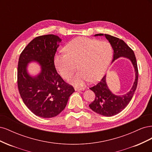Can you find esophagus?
Returning <instances> with one entry per match:
<instances>
[{
  "label": "esophagus",
  "instance_id": "1",
  "mask_svg": "<svg viewBox=\"0 0 152 152\" xmlns=\"http://www.w3.org/2000/svg\"><path fill=\"white\" fill-rule=\"evenodd\" d=\"M85 89L84 88V87H75V91H84Z\"/></svg>",
  "mask_w": 152,
  "mask_h": 152
}]
</instances>
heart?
<instances>
[{"instance_id": "b5f03b06", "label": "heart", "mask_w": 152, "mask_h": 152, "mask_svg": "<svg viewBox=\"0 0 152 152\" xmlns=\"http://www.w3.org/2000/svg\"><path fill=\"white\" fill-rule=\"evenodd\" d=\"M66 53L57 54L54 65L65 79L80 69L70 79L72 83L82 86L89 80L94 82L104 74L111 62L112 48L106 41H98L85 37H78L69 42L65 48Z\"/></svg>"}]
</instances>
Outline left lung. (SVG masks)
Instances as JSON below:
<instances>
[{"label": "left lung", "mask_w": 152, "mask_h": 152, "mask_svg": "<svg viewBox=\"0 0 152 152\" xmlns=\"http://www.w3.org/2000/svg\"><path fill=\"white\" fill-rule=\"evenodd\" d=\"M109 41L113 49V57L112 61L117 59L124 57L131 61L135 71V80L131 90L127 93L121 96L113 94L107 84L106 75L98 83L90 88L95 94V99L89 107L94 112L102 115L111 117L122 112L129 103L136 89L138 79V69L134 53L128 46L124 40L115 37L108 34H99L94 36H103Z\"/></svg>", "instance_id": "8db88e82"}]
</instances>
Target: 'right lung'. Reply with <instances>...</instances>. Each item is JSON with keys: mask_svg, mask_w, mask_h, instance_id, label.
I'll list each match as a JSON object with an SVG mask.
<instances>
[{"mask_svg": "<svg viewBox=\"0 0 152 152\" xmlns=\"http://www.w3.org/2000/svg\"><path fill=\"white\" fill-rule=\"evenodd\" d=\"M61 39L53 34L37 37L21 53L18 67V87L24 103L35 115L51 118L65 108L73 87L63 80L54 59ZM37 62L41 71L37 76L28 74L27 65Z\"/></svg>", "mask_w": 152, "mask_h": 152, "instance_id": "right-lung-1", "label": "right lung"}]
</instances>
